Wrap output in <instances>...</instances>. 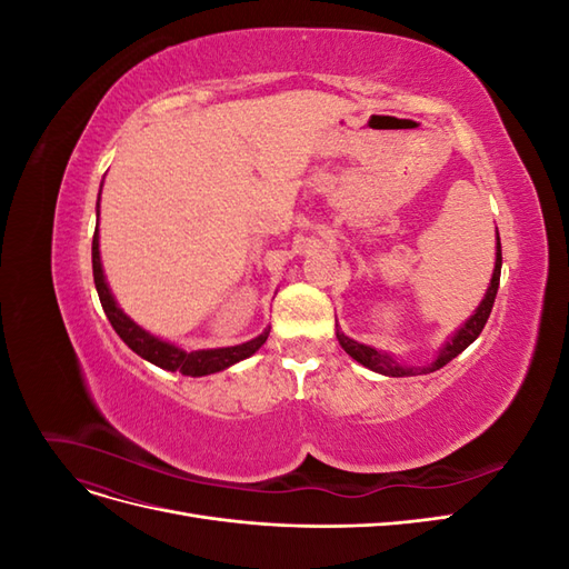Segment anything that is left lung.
Here are the masks:
<instances>
[{
	"label": "left lung",
	"mask_w": 569,
	"mask_h": 569,
	"mask_svg": "<svg viewBox=\"0 0 569 569\" xmlns=\"http://www.w3.org/2000/svg\"><path fill=\"white\" fill-rule=\"evenodd\" d=\"M501 263H503L501 237H498L496 239V268H493V274H491V284L487 289V297L481 299L475 316H470V320L460 327V330L453 335V339L446 341V347L439 351V358L435 360V363L429 366V368H422L420 372H435V370L443 368L446 363H449V360H453L458 353H462L465 349H468L470 343L481 335V330H485V325H487V320L491 316L493 301H496L498 282H501ZM337 339L341 343V349L347 351L353 360H358L360 366H366V368H370L375 372L389 375V377H403V375H416L418 372V368L416 370H412V368H401L391 356L377 351V349H370V347H366V343H358V341L349 339L347 335L339 332V330H337Z\"/></svg>",
	"instance_id": "1"
}]
</instances>
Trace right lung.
Returning <instances> with one entry per match:
<instances>
[{"instance_id":"right-lung-1","label":"right lung","mask_w":569,"mask_h":569,"mask_svg":"<svg viewBox=\"0 0 569 569\" xmlns=\"http://www.w3.org/2000/svg\"><path fill=\"white\" fill-rule=\"evenodd\" d=\"M101 194V189H99ZM92 272H94V287H97V295L101 301V308H104V313L111 322V327L116 330V335L123 339L128 347L137 353L147 358L149 363L159 366L163 370L170 372H182L189 377H201V375H211V372H220L226 370L239 360L249 358L251 353H256L258 349L263 347L270 330H266L263 335H258L256 339L247 341V343H239V347H228V349H209V351H182L173 343L161 341L153 335L144 332L140 325H134L120 308L116 306L111 291L107 287L104 280V270H101V261H99V230H94L92 237Z\"/></svg>"}]
</instances>
